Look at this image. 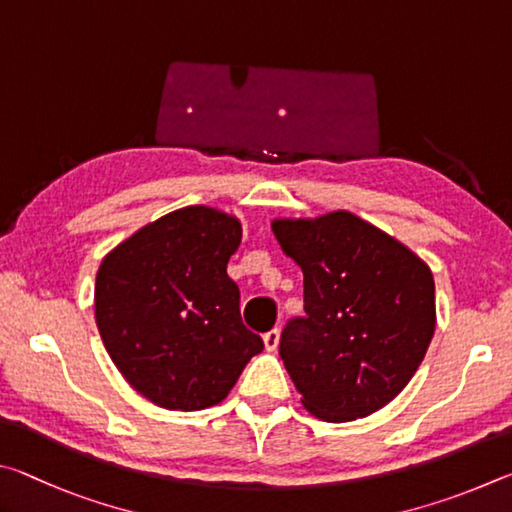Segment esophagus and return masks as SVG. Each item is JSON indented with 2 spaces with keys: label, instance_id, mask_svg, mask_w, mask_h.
<instances>
[{
  "label": "esophagus",
  "instance_id": "esophagus-1",
  "mask_svg": "<svg viewBox=\"0 0 512 512\" xmlns=\"http://www.w3.org/2000/svg\"><path fill=\"white\" fill-rule=\"evenodd\" d=\"M263 342H265L267 351H276V348H279V342H281V333L274 328V330H270V333L263 335Z\"/></svg>",
  "mask_w": 512,
  "mask_h": 512
}]
</instances>
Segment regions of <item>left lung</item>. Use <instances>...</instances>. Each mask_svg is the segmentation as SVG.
<instances>
[{"label":"left lung","mask_w":512,"mask_h":512,"mask_svg":"<svg viewBox=\"0 0 512 512\" xmlns=\"http://www.w3.org/2000/svg\"><path fill=\"white\" fill-rule=\"evenodd\" d=\"M272 231L303 270L306 317L279 346L303 407L328 423L375 414L414 378L434 337L432 270L351 211L274 218Z\"/></svg>","instance_id":"left-lung-1"}]
</instances>
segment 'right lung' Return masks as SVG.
<instances>
[{
    "mask_svg": "<svg viewBox=\"0 0 512 512\" xmlns=\"http://www.w3.org/2000/svg\"><path fill=\"white\" fill-rule=\"evenodd\" d=\"M242 222L213 206L170 211L134 231L96 272L94 317L112 362L157 407L222 402L263 339L240 321L227 263Z\"/></svg>",
    "mask_w": 512,
    "mask_h": 512,
    "instance_id": "obj_1",
    "label": "right lung"
}]
</instances>
